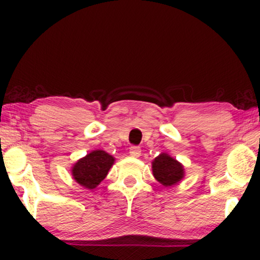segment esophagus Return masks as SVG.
<instances>
[{
    "label": "esophagus",
    "instance_id": "esophagus-1",
    "mask_svg": "<svg viewBox=\"0 0 260 260\" xmlns=\"http://www.w3.org/2000/svg\"><path fill=\"white\" fill-rule=\"evenodd\" d=\"M140 153H142V149L137 147V145H133V147L129 148V154L132 155L133 157H139Z\"/></svg>",
    "mask_w": 260,
    "mask_h": 260
}]
</instances>
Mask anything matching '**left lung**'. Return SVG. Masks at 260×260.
<instances>
[{"label":"left lung","mask_w":260,"mask_h":260,"mask_svg":"<svg viewBox=\"0 0 260 260\" xmlns=\"http://www.w3.org/2000/svg\"><path fill=\"white\" fill-rule=\"evenodd\" d=\"M153 174L161 184L169 187L181 181L184 172L178 161L168 154H161L153 161Z\"/></svg>","instance_id":"left-lung-1"}]
</instances>
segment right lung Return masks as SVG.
I'll use <instances>...</instances> for the list:
<instances>
[{
  "label": "right lung",
  "instance_id": "right-lung-1",
  "mask_svg": "<svg viewBox=\"0 0 260 260\" xmlns=\"http://www.w3.org/2000/svg\"><path fill=\"white\" fill-rule=\"evenodd\" d=\"M113 157L103 150H94L78 160L72 169L73 178L80 186L94 189L111 169Z\"/></svg>",
  "mask_w": 260,
  "mask_h": 260
}]
</instances>
